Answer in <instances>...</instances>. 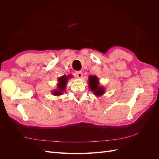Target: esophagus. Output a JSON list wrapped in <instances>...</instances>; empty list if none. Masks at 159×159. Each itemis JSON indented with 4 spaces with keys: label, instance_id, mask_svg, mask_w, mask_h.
I'll return each instance as SVG.
<instances>
[{
    "label": "esophagus",
    "instance_id": "esophagus-1",
    "mask_svg": "<svg viewBox=\"0 0 159 159\" xmlns=\"http://www.w3.org/2000/svg\"><path fill=\"white\" fill-rule=\"evenodd\" d=\"M75 74H76L77 77H78V78H82V76H83V73H82V71H77L75 72Z\"/></svg>",
    "mask_w": 159,
    "mask_h": 159
}]
</instances>
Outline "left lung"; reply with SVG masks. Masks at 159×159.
<instances>
[{
  "label": "left lung",
  "mask_w": 159,
  "mask_h": 159,
  "mask_svg": "<svg viewBox=\"0 0 159 159\" xmlns=\"http://www.w3.org/2000/svg\"><path fill=\"white\" fill-rule=\"evenodd\" d=\"M88 85L89 89L97 97H100L105 92V88L102 85H100L99 78L96 75L89 76Z\"/></svg>",
  "instance_id": "obj_1"
}]
</instances>
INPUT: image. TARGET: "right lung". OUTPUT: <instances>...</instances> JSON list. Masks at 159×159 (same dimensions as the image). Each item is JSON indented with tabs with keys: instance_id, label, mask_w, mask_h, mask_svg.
<instances>
[{
	"instance_id": "right-lung-1",
	"label": "right lung",
	"mask_w": 159,
	"mask_h": 159,
	"mask_svg": "<svg viewBox=\"0 0 159 159\" xmlns=\"http://www.w3.org/2000/svg\"><path fill=\"white\" fill-rule=\"evenodd\" d=\"M72 75H64L57 79V88L54 89L52 91V93L55 96H59L64 93V91L66 89V86L68 84V80L72 78Z\"/></svg>"
}]
</instances>
